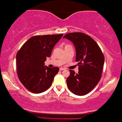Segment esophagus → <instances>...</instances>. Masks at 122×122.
Returning a JSON list of instances; mask_svg holds the SVG:
<instances>
[{
	"label": "esophagus",
	"instance_id": "esophagus-1",
	"mask_svg": "<svg viewBox=\"0 0 122 122\" xmlns=\"http://www.w3.org/2000/svg\"><path fill=\"white\" fill-rule=\"evenodd\" d=\"M66 69H65V68H60V71H64V70H65Z\"/></svg>",
	"mask_w": 122,
	"mask_h": 122
}]
</instances>
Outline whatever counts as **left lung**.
<instances>
[{
    "mask_svg": "<svg viewBox=\"0 0 122 122\" xmlns=\"http://www.w3.org/2000/svg\"><path fill=\"white\" fill-rule=\"evenodd\" d=\"M72 41L76 47L78 73L70 70L66 79L69 89L77 96H84L94 89L102 76L104 56L97 43L83 33H68L64 36Z\"/></svg>",
    "mask_w": 122,
    "mask_h": 122,
    "instance_id": "obj_1",
    "label": "left lung"
}]
</instances>
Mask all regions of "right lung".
Here are the masks:
<instances>
[{
    "label": "right lung",
    "instance_id": "right-lung-1",
    "mask_svg": "<svg viewBox=\"0 0 122 122\" xmlns=\"http://www.w3.org/2000/svg\"><path fill=\"white\" fill-rule=\"evenodd\" d=\"M63 36L61 34L35 36L29 38L16 54L18 78L28 91L33 93L46 91L52 84L58 67L44 66L53 48Z\"/></svg>",
    "mask_w": 122,
    "mask_h": 122
}]
</instances>
